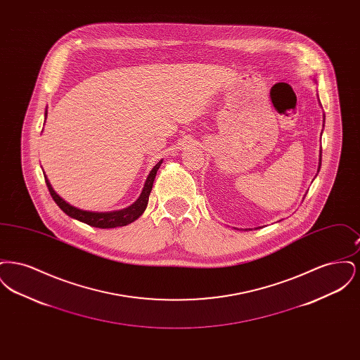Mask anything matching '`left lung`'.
<instances>
[{
  "label": "left lung",
  "mask_w": 360,
  "mask_h": 360,
  "mask_svg": "<svg viewBox=\"0 0 360 360\" xmlns=\"http://www.w3.org/2000/svg\"><path fill=\"white\" fill-rule=\"evenodd\" d=\"M320 167H321V153H320V165H319V172H320Z\"/></svg>",
  "instance_id": "8db88e82"
}]
</instances>
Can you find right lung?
I'll list each match as a JSON object with an SVG mask.
<instances>
[{
	"instance_id": "add662e5",
	"label": "right lung",
	"mask_w": 360,
	"mask_h": 360,
	"mask_svg": "<svg viewBox=\"0 0 360 360\" xmlns=\"http://www.w3.org/2000/svg\"><path fill=\"white\" fill-rule=\"evenodd\" d=\"M46 117H47V110H46ZM162 162H163V159L159 160L155 165L154 169L147 176V181L144 184L143 191H141V194H140V197L137 198L136 201L132 205L128 206L122 210H116V212H87V210H82V209H78L75 206L70 205L53 191L47 176H44V179H46V185L49 188V191H50L53 201L68 216L75 219V220H79L82 223L87 224L90 226H96V228H116V226L128 225V224L135 221L143 214V212L146 210L147 204H148V197H150V193L153 190L155 175H156L158 169L160 167Z\"/></svg>"
}]
</instances>
